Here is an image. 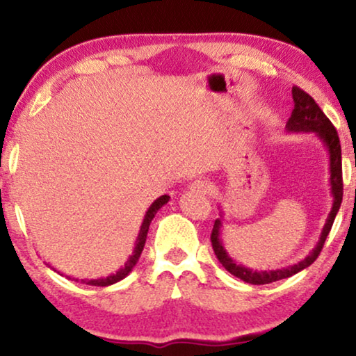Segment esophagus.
Masks as SVG:
<instances>
[{
    "mask_svg": "<svg viewBox=\"0 0 356 356\" xmlns=\"http://www.w3.org/2000/svg\"><path fill=\"white\" fill-rule=\"evenodd\" d=\"M189 189L196 194H207L211 186H209V183L204 181V179H194L193 183H189Z\"/></svg>",
    "mask_w": 356,
    "mask_h": 356,
    "instance_id": "1",
    "label": "esophagus"
}]
</instances>
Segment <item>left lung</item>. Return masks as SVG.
Returning <instances> with one entry per match:
<instances>
[{"instance_id": "1", "label": "left lung", "mask_w": 356, "mask_h": 356, "mask_svg": "<svg viewBox=\"0 0 356 356\" xmlns=\"http://www.w3.org/2000/svg\"><path fill=\"white\" fill-rule=\"evenodd\" d=\"M291 97H293V111L286 123V133H313L316 138L321 140V144L324 145V149L327 150L329 155V183H330V194H332V207L325 223L321 232L319 240L316 243V246L311 250V252L305 259H301L296 264L282 267V269L275 270H252L250 267L238 264L233 257L228 254L222 241V218L223 211L220 207V218H217L212 228V248L216 252L217 259L220 264L225 267V270L230 272L232 275L238 277L243 282L251 285H266L272 284V282L289 279V277L298 274L300 270L309 267L316 261V257L319 256L321 250H323L325 238H327L332 223L337 216L340 204H342V194H343V184H342V149H340V140L337 136V131L330 123L327 116L323 113V110L319 108V105L316 104L313 97H309L305 90H301L300 87H291Z\"/></svg>"}]
</instances>
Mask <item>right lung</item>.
Returning <instances> with one entry per match:
<instances>
[{
	"instance_id": "1",
	"label": "right lung",
	"mask_w": 356,
	"mask_h": 356,
	"mask_svg": "<svg viewBox=\"0 0 356 356\" xmlns=\"http://www.w3.org/2000/svg\"><path fill=\"white\" fill-rule=\"evenodd\" d=\"M170 201V196L167 194H163V196H160L155 199V201L150 204V207L147 209V212H145L144 216V220L140 223V230H139V235L136 238V245H134V250H133V254L128 257V261L124 262V266L121 267L115 272V274H111L108 277H100V279H92V280H87V279H82L81 282L86 285H94V286H108V285H113L116 282L123 280L124 277L129 275V272L134 269L136 264H138L139 257H140V252L144 250V245H145V238H147V232H149V225L150 222L154 220L155 213L159 212L160 207H163L165 204ZM48 267H51L48 264ZM76 282H79V279H74Z\"/></svg>"
}]
</instances>
